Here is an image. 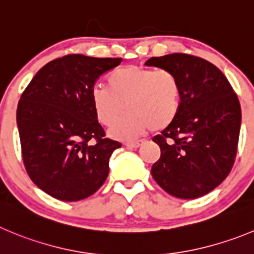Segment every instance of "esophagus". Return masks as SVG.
<instances>
[{
	"label": "esophagus",
	"mask_w": 254,
	"mask_h": 254,
	"mask_svg": "<svg viewBox=\"0 0 254 254\" xmlns=\"http://www.w3.org/2000/svg\"><path fill=\"white\" fill-rule=\"evenodd\" d=\"M141 144H143V140H136V141H127V143H125V145H127V148H139Z\"/></svg>",
	"instance_id": "34e87169"
}]
</instances>
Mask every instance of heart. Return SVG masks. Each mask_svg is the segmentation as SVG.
Returning <instances> with one entry per match:
<instances>
[{"label": "heart", "instance_id": "b5f03b06", "mask_svg": "<svg viewBox=\"0 0 254 254\" xmlns=\"http://www.w3.org/2000/svg\"><path fill=\"white\" fill-rule=\"evenodd\" d=\"M109 87L95 85L91 103L101 125L113 127L127 108L129 114L114 126L116 139L131 140L149 129H167L177 119L183 103L181 80L169 70L124 66L108 79Z\"/></svg>", "mask_w": 254, "mask_h": 254}]
</instances>
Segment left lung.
Segmentation results:
<instances>
[{
    "mask_svg": "<svg viewBox=\"0 0 254 254\" xmlns=\"http://www.w3.org/2000/svg\"><path fill=\"white\" fill-rule=\"evenodd\" d=\"M146 66L174 72L183 103L177 119L153 141L160 158L151 175L167 193L182 199L205 195L228 177L241 130V105L224 73L188 54L151 58Z\"/></svg>",
    "mask_w": 254,
    "mask_h": 254,
    "instance_id": "1",
    "label": "left lung"
}]
</instances>
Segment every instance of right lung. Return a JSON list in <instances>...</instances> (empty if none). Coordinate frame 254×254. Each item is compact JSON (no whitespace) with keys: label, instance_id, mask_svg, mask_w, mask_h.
<instances>
[{"label":"right lung","instance_id":"right-lung-1","mask_svg":"<svg viewBox=\"0 0 254 254\" xmlns=\"http://www.w3.org/2000/svg\"><path fill=\"white\" fill-rule=\"evenodd\" d=\"M120 58L72 54L50 61L31 80L17 106L23 164L40 189L65 202L98 190L119 141L105 138L95 116L91 89Z\"/></svg>","mask_w":254,"mask_h":254}]
</instances>
